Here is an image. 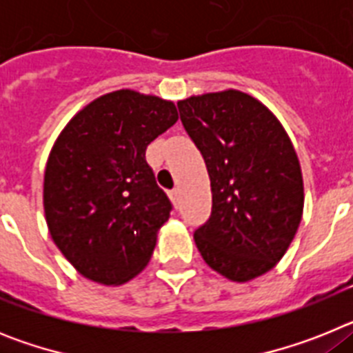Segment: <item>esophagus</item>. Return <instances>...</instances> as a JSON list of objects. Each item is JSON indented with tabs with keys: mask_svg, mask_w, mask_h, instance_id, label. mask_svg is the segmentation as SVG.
I'll use <instances>...</instances> for the list:
<instances>
[{
	"mask_svg": "<svg viewBox=\"0 0 353 353\" xmlns=\"http://www.w3.org/2000/svg\"><path fill=\"white\" fill-rule=\"evenodd\" d=\"M170 198H171V201H173V205H179L180 203V189H173V191L170 192Z\"/></svg>",
	"mask_w": 353,
	"mask_h": 353,
	"instance_id": "34e87169",
	"label": "esophagus"
}]
</instances>
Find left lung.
<instances>
[{"label":"left lung","instance_id":"8db88e82","mask_svg":"<svg viewBox=\"0 0 353 353\" xmlns=\"http://www.w3.org/2000/svg\"><path fill=\"white\" fill-rule=\"evenodd\" d=\"M180 120L210 176L212 214L194 242L230 281L263 276L288 251L304 212V180L276 114L239 90L179 101Z\"/></svg>","mask_w":353,"mask_h":353}]
</instances>
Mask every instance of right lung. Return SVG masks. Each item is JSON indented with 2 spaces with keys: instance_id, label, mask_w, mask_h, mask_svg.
<instances>
[{
  "instance_id": "obj_1",
  "label": "right lung",
  "mask_w": 353,
  "mask_h": 353,
  "mask_svg": "<svg viewBox=\"0 0 353 353\" xmlns=\"http://www.w3.org/2000/svg\"><path fill=\"white\" fill-rule=\"evenodd\" d=\"M176 120L174 102L117 90L84 105L56 138L43 173L46 223L90 281L123 285L148 265L171 203L145 152Z\"/></svg>"
}]
</instances>
